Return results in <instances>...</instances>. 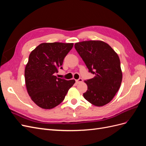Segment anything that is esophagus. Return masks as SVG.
<instances>
[{
    "label": "esophagus",
    "instance_id": "obj_1",
    "mask_svg": "<svg viewBox=\"0 0 146 146\" xmlns=\"http://www.w3.org/2000/svg\"><path fill=\"white\" fill-rule=\"evenodd\" d=\"M82 82H83V79L81 78L78 79V80H76V82H77V83H82Z\"/></svg>",
    "mask_w": 146,
    "mask_h": 146
}]
</instances>
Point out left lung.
<instances>
[{
  "label": "left lung",
  "instance_id": "left-lung-1",
  "mask_svg": "<svg viewBox=\"0 0 146 146\" xmlns=\"http://www.w3.org/2000/svg\"><path fill=\"white\" fill-rule=\"evenodd\" d=\"M75 48L94 77L85 81L88 90L83 97L102 107L111 101L121 86L122 72L119 56L107 43L99 40L77 42Z\"/></svg>",
  "mask_w": 146,
  "mask_h": 146
}]
</instances>
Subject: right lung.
Instances as JSON below:
<instances>
[{
  "label": "right lung",
  "mask_w": 146,
  "mask_h": 146,
  "mask_svg": "<svg viewBox=\"0 0 146 146\" xmlns=\"http://www.w3.org/2000/svg\"><path fill=\"white\" fill-rule=\"evenodd\" d=\"M73 43L44 42L30 53L25 68V86L31 99L43 109H52L64 99L74 80L57 78Z\"/></svg>",
  "instance_id": "obj_1"
}]
</instances>
